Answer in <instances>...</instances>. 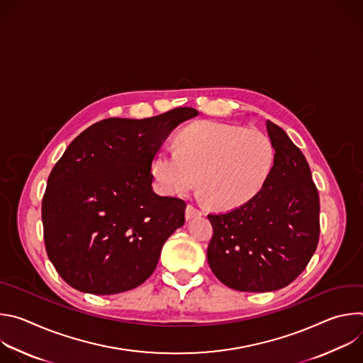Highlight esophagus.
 <instances>
[{
  "label": "esophagus",
  "instance_id": "esophagus-1",
  "mask_svg": "<svg viewBox=\"0 0 363 363\" xmlns=\"http://www.w3.org/2000/svg\"><path fill=\"white\" fill-rule=\"evenodd\" d=\"M202 213L196 208V206H194V205H188L186 206V211H185V218L189 221V220H192L194 217H198V216H201Z\"/></svg>",
  "mask_w": 363,
  "mask_h": 363
}]
</instances>
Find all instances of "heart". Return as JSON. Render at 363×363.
Listing matches in <instances>:
<instances>
[{
  "label": "heart",
  "instance_id": "1",
  "mask_svg": "<svg viewBox=\"0 0 363 363\" xmlns=\"http://www.w3.org/2000/svg\"><path fill=\"white\" fill-rule=\"evenodd\" d=\"M274 164V146L258 129L199 122L177 136V150L153 155L152 174L162 192L178 195L195 186L220 208H234L264 185Z\"/></svg>",
  "mask_w": 363,
  "mask_h": 363
}]
</instances>
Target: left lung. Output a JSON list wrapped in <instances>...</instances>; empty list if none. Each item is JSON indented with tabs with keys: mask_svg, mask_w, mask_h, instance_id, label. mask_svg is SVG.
<instances>
[{
	"mask_svg": "<svg viewBox=\"0 0 363 363\" xmlns=\"http://www.w3.org/2000/svg\"><path fill=\"white\" fill-rule=\"evenodd\" d=\"M274 164L251 199L210 214L206 250L216 277L238 291H274L306 269L319 241V194L308 164L289 135L267 121Z\"/></svg>",
	"mask_w": 363,
	"mask_h": 363,
	"instance_id": "8db88e82",
	"label": "left lung"
}]
</instances>
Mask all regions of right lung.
<instances>
[{
  "instance_id": "right-lung-1",
  "label": "right lung",
  "mask_w": 363,
  "mask_h": 363,
  "mask_svg": "<svg viewBox=\"0 0 363 363\" xmlns=\"http://www.w3.org/2000/svg\"><path fill=\"white\" fill-rule=\"evenodd\" d=\"M177 108L147 119L111 118L83 130L51 171L41 217L50 262L73 289L97 296L140 286L185 223L182 199L152 188V160L196 116Z\"/></svg>"
}]
</instances>
